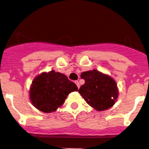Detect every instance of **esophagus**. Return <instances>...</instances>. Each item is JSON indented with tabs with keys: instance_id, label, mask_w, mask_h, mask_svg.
Returning a JSON list of instances; mask_svg holds the SVG:
<instances>
[{
	"instance_id": "obj_1",
	"label": "esophagus",
	"mask_w": 149,
	"mask_h": 149,
	"mask_svg": "<svg viewBox=\"0 0 149 149\" xmlns=\"http://www.w3.org/2000/svg\"><path fill=\"white\" fill-rule=\"evenodd\" d=\"M74 83L76 84L77 86V88H79V86H80V85H79V82H78V81H74Z\"/></svg>"
}]
</instances>
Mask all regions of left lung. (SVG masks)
Here are the masks:
<instances>
[{
  "instance_id": "obj_1",
  "label": "left lung",
  "mask_w": 149,
  "mask_h": 149,
  "mask_svg": "<svg viewBox=\"0 0 149 149\" xmlns=\"http://www.w3.org/2000/svg\"><path fill=\"white\" fill-rule=\"evenodd\" d=\"M80 77L85 79V84L78 92L88 105L98 111L114 106L119 91L117 82L111 76L93 70L84 72Z\"/></svg>"
}]
</instances>
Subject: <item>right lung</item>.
Segmentation results:
<instances>
[{"label": "right lung", "mask_w": 149, "mask_h": 149, "mask_svg": "<svg viewBox=\"0 0 149 149\" xmlns=\"http://www.w3.org/2000/svg\"><path fill=\"white\" fill-rule=\"evenodd\" d=\"M78 88L65 74L54 70L34 78L29 88V99L39 111L51 113L64 103L67 95Z\"/></svg>", "instance_id": "obj_1"}]
</instances>
